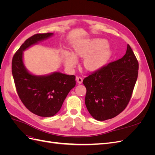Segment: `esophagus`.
I'll list each match as a JSON object with an SVG mask.
<instances>
[{"label": "esophagus", "instance_id": "34e87169", "mask_svg": "<svg viewBox=\"0 0 155 155\" xmlns=\"http://www.w3.org/2000/svg\"><path fill=\"white\" fill-rule=\"evenodd\" d=\"M76 80L79 84H81L83 82V78L81 77H76Z\"/></svg>", "mask_w": 155, "mask_h": 155}]
</instances>
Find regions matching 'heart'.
Instances as JSON below:
<instances>
[{
  "label": "heart",
  "instance_id": "b5f03b06",
  "mask_svg": "<svg viewBox=\"0 0 155 155\" xmlns=\"http://www.w3.org/2000/svg\"><path fill=\"white\" fill-rule=\"evenodd\" d=\"M107 41L104 39H96L85 42L78 45L75 48V53L84 60V66L88 70H96L102 67L109 59L110 51L107 48ZM64 63L68 68L74 67L77 59L72 54L65 55Z\"/></svg>",
  "mask_w": 155,
  "mask_h": 155
}]
</instances>
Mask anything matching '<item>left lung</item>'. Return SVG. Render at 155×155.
<instances>
[{
    "label": "left lung",
    "instance_id": "obj_1",
    "mask_svg": "<svg viewBox=\"0 0 155 155\" xmlns=\"http://www.w3.org/2000/svg\"><path fill=\"white\" fill-rule=\"evenodd\" d=\"M138 62L127 45L123 58L92 72L83 79L85 105L94 118L104 121L122 112L132 96L138 74Z\"/></svg>",
    "mask_w": 155,
    "mask_h": 155
}]
</instances>
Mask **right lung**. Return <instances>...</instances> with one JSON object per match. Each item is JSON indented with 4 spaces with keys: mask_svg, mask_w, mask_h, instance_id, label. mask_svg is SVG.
I'll return each mask as SVG.
<instances>
[{
    "mask_svg": "<svg viewBox=\"0 0 155 155\" xmlns=\"http://www.w3.org/2000/svg\"><path fill=\"white\" fill-rule=\"evenodd\" d=\"M52 33L37 34L26 39L14 54L12 70L17 92L22 104L32 113L42 117L53 116L61 109L68 92L76 85V76L54 72L37 76L26 69L23 51L48 38Z\"/></svg>",
    "mask_w": 155,
    "mask_h": 155,
    "instance_id": "right-lung-1",
    "label": "right lung"
}]
</instances>
